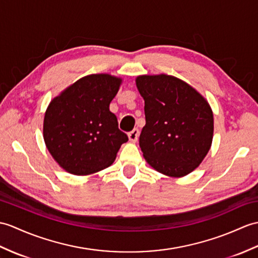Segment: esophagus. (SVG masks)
Instances as JSON below:
<instances>
[{"mask_svg":"<svg viewBox=\"0 0 258 258\" xmlns=\"http://www.w3.org/2000/svg\"><path fill=\"white\" fill-rule=\"evenodd\" d=\"M139 135H140V131L137 128H134L132 132L128 133V140L132 143H136L137 140H139Z\"/></svg>","mask_w":258,"mask_h":258,"instance_id":"obj_1","label":"esophagus"}]
</instances>
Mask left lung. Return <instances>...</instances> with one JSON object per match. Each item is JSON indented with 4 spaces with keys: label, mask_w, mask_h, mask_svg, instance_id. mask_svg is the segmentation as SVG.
<instances>
[{
    "label": "left lung",
    "mask_w": 258,
    "mask_h": 258,
    "mask_svg": "<svg viewBox=\"0 0 258 258\" xmlns=\"http://www.w3.org/2000/svg\"><path fill=\"white\" fill-rule=\"evenodd\" d=\"M135 81L145 101L146 124L140 136L144 158L165 176L189 175L212 145L214 125L210 104L177 77L143 75Z\"/></svg>",
    "instance_id": "left-lung-1"
}]
</instances>
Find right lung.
<instances>
[{
    "label": "right lung",
    "instance_id": "add662e5",
    "mask_svg": "<svg viewBox=\"0 0 258 258\" xmlns=\"http://www.w3.org/2000/svg\"><path fill=\"white\" fill-rule=\"evenodd\" d=\"M122 81L110 74L82 77L48 104L44 141L63 170L88 176L107 168L115 160L119 147L128 140L110 111Z\"/></svg>",
    "mask_w": 258,
    "mask_h": 258
}]
</instances>
